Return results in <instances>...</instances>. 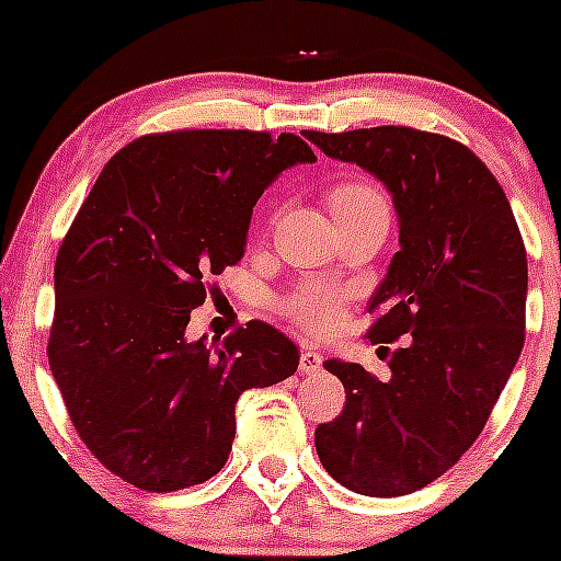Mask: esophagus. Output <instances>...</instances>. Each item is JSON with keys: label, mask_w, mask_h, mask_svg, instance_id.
Masks as SVG:
<instances>
[{"label": "esophagus", "mask_w": 561, "mask_h": 561, "mask_svg": "<svg viewBox=\"0 0 561 561\" xmlns=\"http://www.w3.org/2000/svg\"><path fill=\"white\" fill-rule=\"evenodd\" d=\"M322 369V355L314 350H304L301 353V371L304 375H317Z\"/></svg>", "instance_id": "obj_1"}]
</instances>
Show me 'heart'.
<instances>
[{
	"instance_id": "b5f03b06",
	"label": "heart",
	"mask_w": 561,
	"mask_h": 561,
	"mask_svg": "<svg viewBox=\"0 0 561 561\" xmlns=\"http://www.w3.org/2000/svg\"><path fill=\"white\" fill-rule=\"evenodd\" d=\"M333 208V217H355V214L369 211H388V201L375 184L369 181H342L328 195ZM287 312L296 317L304 325L314 328V331H325L336 322L339 307L336 296L325 287H312V290H301L287 301Z\"/></svg>"
}]
</instances>
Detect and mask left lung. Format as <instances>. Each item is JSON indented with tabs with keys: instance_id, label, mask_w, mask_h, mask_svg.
Here are the masks:
<instances>
[{
	"instance_id": "1",
	"label": "left lung",
	"mask_w": 561,
	"mask_h": 561,
	"mask_svg": "<svg viewBox=\"0 0 561 561\" xmlns=\"http://www.w3.org/2000/svg\"><path fill=\"white\" fill-rule=\"evenodd\" d=\"M317 149L386 184L399 252L369 301L371 342L404 339L390 380L331 358L344 410L314 448L355 494L434 483L480 437L524 347L526 249L489 168L456 140L412 127L307 133Z\"/></svg>"
}]
</instances>
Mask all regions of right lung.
Instances as JSON below:
<instances>
[{
    "label": "right lung",
    "mask_w": 561,
    "mask_h": 561,
    "mask_svg": "<svg viewBox=\"0 0 561 561\" xmlns=\"http://www.w3.org/2000/svg\"><path fill=\"white\" fill-rule=\"evenodd\" d=\"M317 162L298 135L181 129L124 146L94 181L54 268L48 364L87 448L144 491L203 483L228 461L236 401L298 369L252 320L222 347L190 342L206 285L244 257L252 206Z\"/></svg>",
    "instance_id": "1"
}]
</instances>
